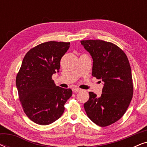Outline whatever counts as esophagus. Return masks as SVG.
Returning <instances> with one entry per match:
<instances>
[{"mask_svg": "<svg viewBox=\"0 0 147 147\" xmlns=\"http://www.w3.org/2000/svg\"><path fill=\"white\" fill-rule=\"evenodd\" d=\"M72 90H73L74 92H75V93H77V92H80L82 91V89H80V88H74L73 89H72Z\"/></svg>", "mask_w": 147, "mask_h": 147, "instance_id": "1", "label": "esophagus"}]
</instances>
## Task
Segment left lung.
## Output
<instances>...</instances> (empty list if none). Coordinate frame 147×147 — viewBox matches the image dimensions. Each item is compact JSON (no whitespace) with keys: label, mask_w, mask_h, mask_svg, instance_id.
<instances>
[{"label":"left lung","mask_w":147,"mask_h":147,"mask_svg":"<svg viewBox=\"0 0 147 147\" xmlns=\"http://www.w3.org/2000/svg\"><path fill=\"white\" fill-rule=\"evenodd\" d=\"M81 44L93 59L92 76L104 82L100 97L89 92L84 109L97 125L109 126L122 118L132 100L133 84L129 61L124 52L110 42L85 40Z\"/></svg>","instance_id":"obj_1"}]
</instances>
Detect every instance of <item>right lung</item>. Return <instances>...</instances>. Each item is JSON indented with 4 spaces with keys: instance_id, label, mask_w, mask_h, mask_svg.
<instances>
[{
    "instance_id": "add662e5",
    "label": "right lung",
    "mask_w": 147,
    "mask_h": 147,
    "mask_svg": "<svg viewBox=\"0 0 147 147\" xmlns=\"http://www.w3.org/2000/svg\"><path fill=\"white\" fill-rule=\"evenodd\" d=\"M70 43L48 41L30 49L16 78L24 112L36 124L48 125L63 114L71 89L57 86L52 76L59 71L60 61Z\"/></svg>"
}]
</instances>
